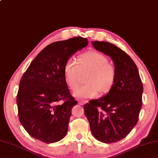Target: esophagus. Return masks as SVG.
Returning <instances> with one entry per match:
<instances>
[{
	"instance_id": "obj_1",
	"label": "esophagus",
	"mask_w": 158,
	"mask_h": 158,
	"mask_svg": "<svg viewBox=\"0 0 158 158\" xmlns=\"http://www.w3.org/2000/svg\"><path fill=\"white\" fill-rule=\"evenodd\" d=\"M78 104H79V105H84V104H85V101H78Z\"/></svg>"
}]
</instances>
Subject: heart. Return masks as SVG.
<instances>
[{
	"mask_svg": "<svg viewBox=\"0 0 158 158\" xmlns=\"http://www.w3.org/2000/svg\"><path fill=\"white\" fill-rule=\"evenodd\" d=\"M78 64L69 58L64 65V78L68 87L74 90L78 86L80 73L87 74L85 85L74 93L77 98H92L98 92L105 94L112 89L117 78V70L109 59L101 52L90 51L78 57Z\"/></svg>",
	"mask_w": 158,
	"mask_h": 158,
	"instance_id": "heart-1",
	"label": "heart"
}]
</instances>
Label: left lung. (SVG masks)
<instances>
[{
  "instance_id": "obj_1",
  "label": "left lung",
  "mask_w": 158,
  "mask_h": 158,
  "mask_svg": "<svg viewBox=\"0 0 158 158\" xmlns=\"http://www.w3.org/2000/svg\"><path fill=\"white\" fill-rule=\"evenodd\" d=\"M93 47L109 56L117 70L116 81L108 94L84 106L94 137L102 143L123 139L139 118L143 88L137 66L131 57L109 42L92 41Z\"/></svg>"
}]
</instances>
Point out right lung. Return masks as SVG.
Wrapping results in <instances>:
<instances>
[{
    "instance_id": "obj_1",
    "label": "right lung",
    "mask_w": 158,
    "mask_h": 158,
    "mask_svg": "<svg viewBox=\"0 0 158 158\" xmlns=\"http://www.w3.org/2000/svg\"><path fill=\"white\" fill-rule=\"evenodd\" d=\"M88 44L81 37L53 42L35 57L23 75L17 97L19 118L35 139L52 143L66 136L72 109L78 102L65 80L64 65Z\"/></svg>"
}]
</instances>
